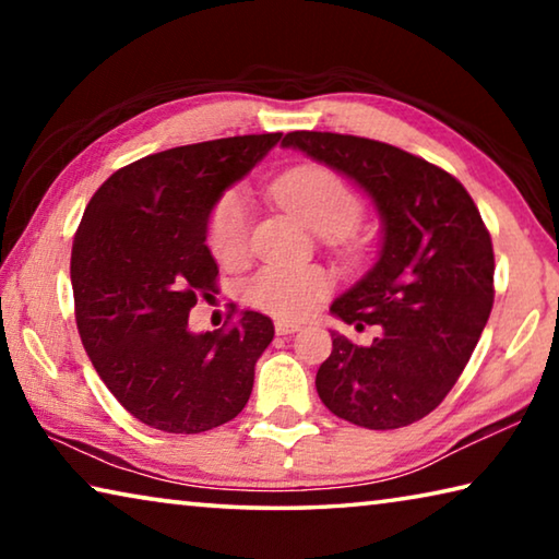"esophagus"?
I'll use <instances>...</instances> for the list:
<instances>
[{"label": "esophagus", "instance_id": "34e87169", "mask_svg": "<svg viewBox=\"0 0 559 559\" xmlns=\"http://www.w3.org/2000/svg\"><path fill=\"white\" fill-rule=\"evenodd\" d=\"M296 330H300V323H296V320H276V333L278 335H290L296 333Z\"/></svg>", "mask_w": 559, "mask_h": 559}]
</instances>
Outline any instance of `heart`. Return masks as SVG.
Returning <instances> with one entry per match:
<instances>
[{
	"label": "heart",
	"mask_w": 559,
	"mask_h": 559,
	"mask_svg": "<svg viewBox=\"0 0 559 559\" xmlns=\"http://www.w3.org/2000/svg\"><path fill=\"white\" fill-rule=\"evenodd\" d=\"M278 197L308 216L318 229H330L347 214L349 192L328 167H300L278 182ZM249 243V216L239 197H224L212 214V246L224 261L243 257ZM328 276L316 266L263 269L251 281L249 296L261 310L283 318L306 316L325 296Z\"/></svg>",
	"instance_id": "b5f03b06"
}]
</instances>
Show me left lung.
<instances>
[{
	"label": "left lung",
	"mask_w": 559,
	"mask_h": 559,
	"mask_svg": "<svg viewBox=\"0 0 559 559\" xmlns=\"http://www.w3.org/2000/svg\"><path fill=\"white\" fill-rule=\"evenodd\" d=\"M365 189L382 219L372 269L330 310L365 340L333 333L316 386L340 419L400 429L443 402L493 308V243L456 177L370 138L296 130L283 138Z\"/></svg>",
	"instance_id": "1"
}]
</instances>
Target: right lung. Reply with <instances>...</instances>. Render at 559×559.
<instances>
[{
    "label": "right lung",
    "mask_w": 559,
    "mask_h": 559,
    "mask_svg": "<svg viewBox=\"0 0 559 559\" xmlns=\"http://www.w3.org/2000/svg\"><path fill=\"white\" fill-rule=\"evenodd\" d=\"M281 132L210 140L147 155L112 173L73 239L75 323L112 396L147 427L202 433L239 414L271 318L243 310L212 333L189 310L212 298L206 222L226 187L249 175Z\"/></svg>",
    "instance_id": "right-lung-1"
}]
</instances>
